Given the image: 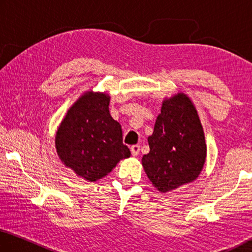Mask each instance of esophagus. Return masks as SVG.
I'll list each match as a JSON object with an SVG mask.
<instances>
[{
	"instance_id": "obj_1",
	"label": "esophagus",
	"mask_w": 252,
	"mask_h": 252,
	"mask_svg": "<svg viewBox=\"0 0 252 252\" xmlns=\"http://www.w3.org/2000/svg\"><path fill=\"white\" fill-rule=\"evenodd\" d=\"M139 151H140V147L138 146V145H134V146H131V148H130L131 155H133L134 157H136V156H138V154H139Z\"/></svg>"
}]
</instances>
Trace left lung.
I'll use <instances>...</instances> for the list:
<instances>
[{"mask_svg": "<svg viewBox=\"0 0 252 252\" xmlns=\"http://www.w3.org/2000/svg\"><path fill=\"white\" fill-rule=\"evenodd\" d=\"M148 144L151 151L142 164L158 191L168 192L198 178L207 145L199 115L187 94L179 92L162 100Z\"/></svg>", "mask_w": 252, "mask_h": 252, "instance_id": "left-lung-1", "label": "left lung"}]
</instances>
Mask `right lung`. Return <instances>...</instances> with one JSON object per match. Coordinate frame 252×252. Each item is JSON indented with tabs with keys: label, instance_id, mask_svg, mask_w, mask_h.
I'll return each instance as SVG.
<instances>
[{
	"label": "right lung",
	"instance_id": "right-lung-1",
	"mask_svg": "<svg viewBox=\"0 0 252 252\" xmlns=\"http://www.w3.org/2000/svg\"><path fill=\"white\" fill-rule=\"evenodd\" d=\"M109 99L107 93H83L56 130L55 148L61 161L87 182L101 179L130 157L123 144L122 126L109 114Z\"/></svg>",
	"mask_w": 252,
	"mask_h": 252
}]
</instances>
